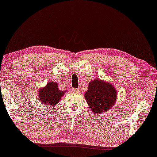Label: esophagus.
Returning a JSON list of instances; mask_svg holds the SVG:
<instances>
[{
    "label": "esophagus",
    "instance_id": "esophagus-1",
    "mask_svg": "<svg viewBox=\"0 0 157 157\" xmlns=\"http://www.w3.org/2000/svg\"><path fill=\"white\" fill-rule=\"evenodd\" d=\"M71 91L73 93H74V94H78V92H79V90L78 89H74V88H73Z\"/></svg>",
    "mask_w": 157,
    "mask_h": 157
}]
</instances>
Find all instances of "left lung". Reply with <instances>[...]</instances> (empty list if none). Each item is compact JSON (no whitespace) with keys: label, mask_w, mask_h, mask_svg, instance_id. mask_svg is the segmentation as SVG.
Here are the masks:
<instances>
[{"label":"left lung","mask_w":157,"mask_h":157,"mask_svg":"<svg viewBox=\"0 0 157 157\" xmlns=\"http://www.w3.org/2000/svg\"><path fill=\"white\" fill-rule=\"evenodd\" d=\"M84 96L93 112L100 114L114 105L117 94V90L111 83L95 79L89 83Z\"/></svg>","instance_id":"1"}]
</instances>
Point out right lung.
Listing matches in <instances>:
<instances>
[{
	"label": "right lung",
	"instance_id": "obj_1",
	"mask_svg": "<svg viewBox=\"0 0 157 157\" xmlns=\"http://www.w3.org/2000/svg\"><path fill=\"white\" fill-rule=\"evenodd\" d=\"M65 91H60L57 83L49 82L46 86L40 89L38 91L39 101L42 104H46L47 108L55 107L60 101L62 96H63Z\"/></svg>",
	"mask_w": 157,
	"mask_h": 157
}]
</instances>
